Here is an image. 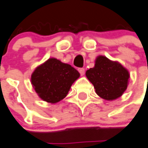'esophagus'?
Wrapping results in <instances>:
<instances>
[{"label": "esophagus", "mask_w": 148, "mask_h": 148, "mask_svg": "<svg viewBox=\"0 0 148 148\" xmlns=\"http://www.w3.org/2000/svg\"><path fill=\"white\" fill-rule=\"evenodd\" d=\"M78 71L80 72L81 75H82V76H83L84 74V72H85V71H84V68H79Z\"/></svg>", "instance_id": "1"}]
</instances>
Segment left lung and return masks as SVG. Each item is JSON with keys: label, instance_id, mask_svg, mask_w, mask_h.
<instances>
[{"label": "left lung", "instance_id": "1", "mask_svg": "<svg viewBox=\"0 0 148 148\" xmlns=\"http://www.w3.org/2000/svg\"><path fill=\"white\" fill-rule=\"evenodd\" d=\"M86 76L95 87L97 95L107 101H113L126 90L130 74L128 71L117 61L98 56L95 67L86 71Z\"/></svg>", "mask_w": 148, "mask_h": 148}]
</instances>
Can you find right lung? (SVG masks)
Listing matches in <instances>:
<instances>
[{"label": "right lung", "instance_id": "add662e5", "mask_svg": "<svg viewBox=\"0 0 148 148\" xmlns=\"http://www.w3.org/2000/svg\"><path fill=\"white\" fill-rule=\"evenodd\" d=\"M79 77L75 68L52 58L36 67L31 79L38 96L43 101L55 103L67 96L72 84Z\"/></svg>", "mask_w": 148, "mask_h": 148}]
</instances>
